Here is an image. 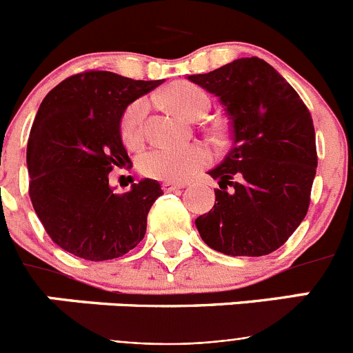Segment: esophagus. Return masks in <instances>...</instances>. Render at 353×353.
<instances>
[{
    "mask_svg": "<svg viewBox=\"0 0 353 353\" xmlns=\"http://www.w3.org/2000/svg\"><path fill=\"white\" fill-rule=\"evenodd\" d=\"M185 183H180V182H162V189L166 192L170 191H176V189H182Z\"/></svg>",
    "mask_w": 353,
    "mask_h": 353,
    "instance_id": "1",
    "label": "esophagus"
}]
</instances>
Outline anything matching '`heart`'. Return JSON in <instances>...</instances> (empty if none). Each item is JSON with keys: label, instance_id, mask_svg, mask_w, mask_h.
<instances>
[{"label": "heart", "instance_id": "1", "mask_svg": "<svg viewBox=\"0 0 353 353\" xmlns=\"http://www.w3.org/2000/svg\"><path fill=\"white\" fill-rule=\"evenodd\" d=\"M164 101L176 109L182 117L196 118L205 114L210 108V97L201 86L189 81H179L170 84L164 93ZM150 111V101L141 97L130 102L121 117V138L127 146H139L145 139L146 117ZM212 161L210 150L201 143L187 145H155L143 152L139 157V170L150 179L182 182L203 170Z\"/></svg>", "mask_w": 353, "mask_h": 353}]
</instances>
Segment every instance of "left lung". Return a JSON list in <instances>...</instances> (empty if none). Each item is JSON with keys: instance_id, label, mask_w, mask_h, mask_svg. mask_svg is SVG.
Segmentation results:
<instances>
[{"instance_id": "left-lung-1", "label": "left lung", "mask_w": 353, "mask_h": 353, "mask_svg": "<svg viewBox=\"0 0 353 353\" xmlns=\"http://www.w3.org/2000/svg\"><path fill=\"white\" fill-rule=\"evenodd\" d=\"M219 97L233 146L208 171L219 182L214 208L196 228L228 256H265L281 248L310 208L316 143L310 109L288 81L256 56L189 76Z\"/></svg>"}]
</instances>
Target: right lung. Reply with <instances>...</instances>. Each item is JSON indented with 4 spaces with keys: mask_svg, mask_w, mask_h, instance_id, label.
I'll use <instances>...</instances> for the list:
<instances>
[{
    "mask_svg": "<svg viewBox=\"0 0 353 353\" xmlns=\"http://www.w3.org/2000/svg\"><path fill=\"white\" fill-rule=\"evenodd\" d=\"M161 83L86 70L61 81L40 104L26 152L30 198L52 242L74 256L113 260L145 236L161 183L145 179L117 194L109 173L132 166L121 141L123 111Z\"/></svg>",
    "mask_w": 353,
    "mask_h": 353,
    "instance_id": "obj_1",
    "label": "right lung"
}]
</instances>
